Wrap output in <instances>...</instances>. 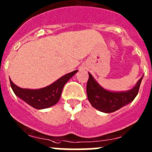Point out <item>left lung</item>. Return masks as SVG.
I'll use <instances>...</instances> for the list:
<instances>
[{
    "label": "left lung",
    "instance_id": "8db88e82",
    "mask_svg": "<svg viewBox=\"0 0 152 152\" xmlns=\"http://www.w3.org/2000/svg\"><path fill=\"white\" fill-rule=\"evenodd\" d=\"M89 78L87 83V96L93 107L104 113H112L125 105L131 103L139 92V86L143 76L139 79L136 86L128 91H111L100 86L95 78L88 73Z\"/></svg>",
    "mask_w": 152,
    "mask_h": 152
}]
</instances>
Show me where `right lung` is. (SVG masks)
<instances>
[{"label":"right lung","instance_id":"right-lung-1","mask_svg":"<svg viewBox=\"0 0 152 152\" xmlns=\"http://www.w3.org/2000/svg\"><path fill=\"white\" fill-rule=\"evenodd\" d=\"M77 72L78 70H75L67 73L57 79L52 84L39 89L22 88L15 85L10 79V83L16 96L34 108L41 110L50 107L59 102L64 85Z\"/></svg>","mask_w":152,"mask_h":152}]
</instances>
